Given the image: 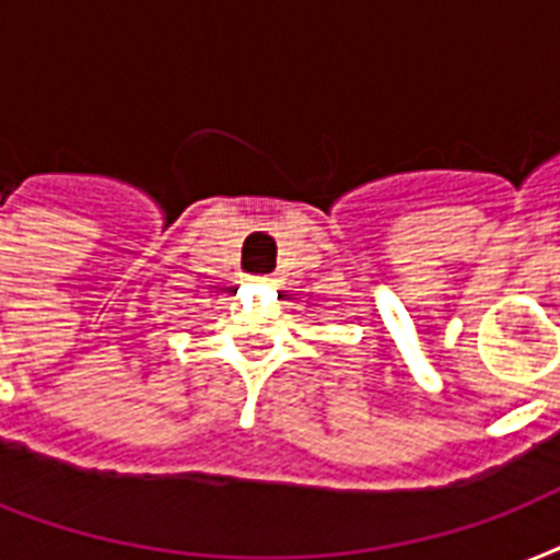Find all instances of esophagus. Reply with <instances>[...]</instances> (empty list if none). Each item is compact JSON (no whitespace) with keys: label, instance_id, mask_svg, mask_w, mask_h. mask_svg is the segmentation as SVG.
<instances>
[{"label":"esophagus","instance_id":"obj_1","mask_svg":"<svg viewBox=\"0 0 560 560\" xmlns=\"http://www.w3.org/2000/svg\"><path fill=\"white\" fill-rule=\"evenodd\" d=\"M258 281H264V284H270V281H272V279H258Z\"/></svg>","mask_w":560,"mask_h":560}]
</instances>
